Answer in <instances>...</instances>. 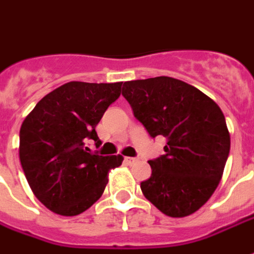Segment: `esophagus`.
<instances>
[{
    "label": "esophagus",
    "instance_id": "34e87169",
    "mask_svg": "<svg viewBox=\"0 0 254 254\" xmlns=\"http://www.w3.org/2000/svg\"><path fill=\"white\" fill-rule=\"evenodd\" d=\"M137 160L138 158H133V156H127V158H125V162H127V165H134Z\"/></svg>",
    "mask_w": 254,
    "mask_h": 254
}]
</instances>
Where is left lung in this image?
<instances>
[{"instance_id": "1", "label": "left lung", "mask_w": 254, "mask_h": 254, "mask_svg": "<svg viewBox=\"0 0 254 254\" xmlns=\"http://www.w3.org/2000/svg\"><path fill=\"white\" fill-rule=\"evenodd\" d=\"M122 96L151 137L166 138L165 155L148 160L152 174L140 185L145 198L171 218L196 212L218 188L229 158L220 107L196 87L167 76L125 81Z\"/></svg>"}]
</instances>
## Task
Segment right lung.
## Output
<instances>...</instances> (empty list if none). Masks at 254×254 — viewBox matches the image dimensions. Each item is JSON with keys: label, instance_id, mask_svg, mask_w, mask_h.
Listing matches in <instances>:
<instances>
[{"label": "right lung", "instance_id": "obj_1", "mask_svg": "<svg viewBox=\"0 0 254 254\" xmlns=\"http://www.w3.org/2000/svg\"><path fill=\"white\" fill-rule=\"evenodd\" d=\"M122 83L70 81L41 99L20 127V162L36 198L53 212L74 216L94 204L121 155L92 152L95 127L121 95Z\"/></svg>", "mask_w": 254, "mask_h": 254}]
</instances>
